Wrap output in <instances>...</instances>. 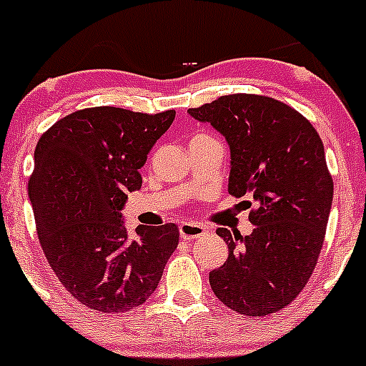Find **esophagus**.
Here are the masks:
<instances>
[{
    "instance_id": "1",
    "label": "esophagus",
    "mask_w": 366,
    "mask_h": 366,
    "mask_svg": "<svg viewBox=\"0 0 366 366\" xmlns=\"http://www.w3.org/2000/svg\"><path fill=\"white\" fill-rule=\"evenodd\" d=\"M179 232L184 241H193V239L202 237L205 234V228L202 224L193 223V221H184V223H180Z\"/></svg>"
}]
</instances>
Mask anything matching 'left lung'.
Here are the masks:
<instances>
[{
    "instance_id": "1",
    "label": "left lung",
    "mask_w": 366,
    "mask_h": 366,
    "mask_svg": "<svg viewBox=\"0 0 366 366\" xmlns=\"http://www.w3.org/2000/svg\"><path fill=\"white\" fill-rule=\"evenodd\" d=\"M187 112L227 138L228 193L257 202L252 234L216 230L228 258L210 271V289L241 315L280 312L308 283L326 235L333 177L322 139L301 113L265 95H223Z\"/></svg>"
}]
</instances>
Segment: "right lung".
Segmentation results:
<instances>
[{"label":"right lung","mask_w":366,"mask_h":366,"mask_svg":"<svg viewBox=\"0 0 366 366\" xmlns=\"http://www.w3.org/2000/svg\"><path fill=\"white\" fill-rule=\"evenodd\" d=\"M173 118V109L86 108L60 118L36 143L28 194L40 246L65 289L88 308L124 313L143 305L177 249V224H139L131 235L120 214Z\"/></svg>","instance_id":"add662e5"}]
</instances>
